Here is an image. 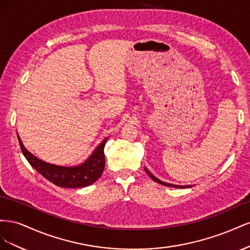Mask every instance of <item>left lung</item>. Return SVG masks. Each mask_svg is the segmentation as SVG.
<instances>
[{
    "label": "left lung",
    "instance_id": "1",
    "mask_svg": "<svg viewBox=\"0 0 250 250\" xmlns=\"http://www.w3.org/2000/svg\"><path fill=\"white\" fill-rule=\"evenodd\" d=\"M145 172L148 174L150 178H152V180H154V181H155V183L160 184V185H163V186H166V187L178 188H190V187H192V186H177V185H172V184H168V183H164V181L160 180L158 178H156L154 175H152V174H151V173L148 171V169H147V168H145Z\"/></svg>",
    "mask_w": 250,
    "mask_h": 250
}]
</instances>
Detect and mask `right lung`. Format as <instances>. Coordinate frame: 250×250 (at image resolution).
Returning <instances> with one entry per match:
<instances>
[{
  "label": "right lung",
  "mask_w": 250,
  "mask_h": 250,
  "mask_svg": "<svg viewBox=\"0 0 250 250\" xmlns=\"http://www.w3.org/2000/svg\"><path fill=\"white\" fill-rule=\"evenodd\" d=\"M18 139L21 152L29 164L37 172L42 174L44 178L51 181L55 186L71 188L87 187L99 179L105 168L104 146L108 138L104 139L102 143H100V145L94 150L92 155L84 163L75 166V167H62V166H56L43 162L34 156L31 152H29L25 146L22 145L19 134Z\"/></svg>",
  "instance_id": "add662e5"
}]
</instances>
